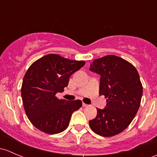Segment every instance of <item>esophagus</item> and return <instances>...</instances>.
<instances>
[{
    "mask_svg": "<svg viewBox=\"0 0 157 157\" xmlns=\"http://www.w3.org/2000/svg\"><path fill=\"white\" fill-rule=\"evenodd\" d=\"M90 105H87V104H85V103H83V107H84V108H87V107H89Z\"/></svg>",
    "mask_w": 157,
    "mask_h": 157,
    "instance_id": "obj_1",
    "label": "esophagus"
}]
</instances>
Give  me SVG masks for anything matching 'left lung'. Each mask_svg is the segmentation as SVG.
Segmentation results:
<instances>
[{"label": "left lung", "mask_w": 157, "mask_h": 157, "mask_svg": "<svg viewBox=\"0 0 157 157\" xmlns=\"http://www.w3.org/2000/svg\"><path fill=\"white\" fill-rule=\"evenodd\" d=\"M90 70L101 75L99 94L107 98L106 108H97L89 121L95 134L111 137L129 126L141 105L143 86L138 71L130 62L114 55L95 59Z\"/></svg>", "instance_id": "left-lung-1"}]
</instances>
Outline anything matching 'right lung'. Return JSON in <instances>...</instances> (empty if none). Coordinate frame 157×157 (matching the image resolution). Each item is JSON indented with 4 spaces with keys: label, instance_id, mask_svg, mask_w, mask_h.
I'll return each instance as SVG.
<instances>
[{
    "label": "right lung",
    "instance_id": "1",
    "mask_svg": "<svg viewBox=\"0 0 157 157\" xmlns=\"http://www.w3.org/2000/svg\"><path fill=\"white\" fill-rule=\"evenodd\" d=\"M85 63L48 54L29 67L23 78L21 95L25 111L33 126L50 135L67 128L71 114L81 108L82 101L59 99L56 95L64 91L69 77Z\"/></svg>",
    "mask_w": 157,
    "mask_h": 157
}]
</instances>
